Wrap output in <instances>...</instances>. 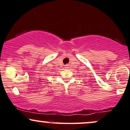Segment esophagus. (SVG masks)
Masks as SVG:
<instances>
[{
  "label": "esophagus",
  "instance_id": "34e87169",
  "mask_svg": "<svg viewBox=\"0 0 130 130\" xmlns=\"http://www.w3.org/2000/svg\"><path fill=\"white\" fill-rule=\"evenodd\" d=\"M65 68H68V65H66V67Z\"/></svg>",
  "mask_w": 130,
  "mask_h": 130
}]
</instances>
